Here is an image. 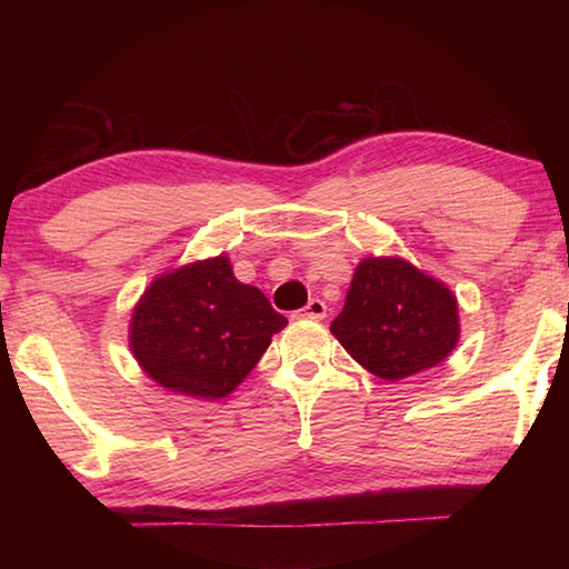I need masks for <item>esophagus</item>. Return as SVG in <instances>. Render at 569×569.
<instances>
[{
	"label": "esophagus",
	"mask_w": 569,
	"mask_h": 569,
	"mask_svg": "<svg viewBox=\"0 0 569 569\" xmlns=\"http://www.w3.org/2000/svg\"><path fill=\"white\" fill-rule=\"evenodd\" d=\"M326 311H329V308H326V303L321 301V298H311V301L306 303V308H301V316H308V319L321 321V319H326Z\"/></svg>",
	"instance_id": "obj_1"
}]
</instances>
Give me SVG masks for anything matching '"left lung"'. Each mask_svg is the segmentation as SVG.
Here are the masks:
<instances>
[{"label":"left lung","instance_id":"8db88e82","mask_svg":"<svg viewBox=\"0 0 569 569\" xmlns=\"http://www.w3.org/2000/svg\"><path fill=\"white\" fill-rule=\"evenodd\" d=\"M331 333L373 377L399 381L455 349L457 298L401 258H363Z\"/></svg>","mask_w":569,"mask_h":569}]
</instances>
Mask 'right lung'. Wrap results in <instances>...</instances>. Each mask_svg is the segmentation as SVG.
Returning <instances> with one entry per match:
<instances>
[{
	"instance_id": "right-lung-1",
	"label": "right lung",
	"mask_w": 569,
	"mask_h": 569,
	"mask_svg": "<svg viewBox=\"0 0 569 569\" xmlns=\"http://www.w3.org/2000/svg\"><path fill=\"white\" fill-rule=\"evenodd\" d=\"M286 316L236 281L226 256L152 281L130 323V346L152 381L200 399L228 397L266 353Z\"/></svg>"
}]
</instances>
